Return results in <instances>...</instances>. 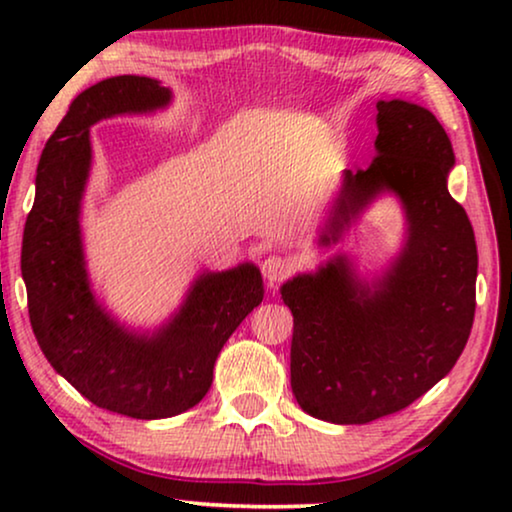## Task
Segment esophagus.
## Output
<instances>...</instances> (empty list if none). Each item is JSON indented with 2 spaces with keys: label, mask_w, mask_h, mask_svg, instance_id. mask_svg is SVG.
<instances>
[{
  "label": "esophagus",
  "mask_w": 512,
  "mask_h": 512,
  "mask_svg": "<svg viewBox=\"0 0 512 512\" xmlns=\"http://www.w3.org/2000/svg\"><path fill=\"white\" fill-rule=\"evenodd\" d=\"M263 277L270 286H277L282 279L291 275V263L282 256H268L263 261Z\"/></svg>",
  "instance_id": "esophagus-1"
}]
</instances>
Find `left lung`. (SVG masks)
I'll list each match as a JSON object with an SVG mask.
<instances>
[{
  "label": "left lung",
  "mask_w": 512,
  "mask_h": 512,
  "mask_svg": "<svg viewBox=\"0 0 512 512\" xmlns=\"http://www.w3.org/2000/svg\"><path fill=\"white\" fill-rule=\"evenodd\" d=\"M375 153L366 170L342 174L319 244H338L380 195H394L405 214L401 251L370 282L335 254L282 286L293 314V396L331 424L408 408L450 373L475 314L478 247L447 191L454 151L443 125L419 104L380 100Z\"/></svg>",
  "instance_id": "left-lung-1"
}]
</instances>
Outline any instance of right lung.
Listing matches in <instances>:
<instances>
[{"mask_svg":"<svg viewBox=\"0 0 512 512\" xmlns=\"http://www.w3.org/2000/svg\"><path fill=\"white\" fill-rule=\"evenodd\" d=\"M172 90L149 76H111L83 90L41 151L20 270L32 331L55 373L95 403L135 419H163L198 405L212 387L216 356L261 305L254 263L200 272L179 310L156 331H132L90 286L81 202L93 167L90 128L104 118L153 114Z\"/></svg>","mask_w":512,"mask_h":512,"instance_id":"obj_1","label":"right lung"}]
</instances>
